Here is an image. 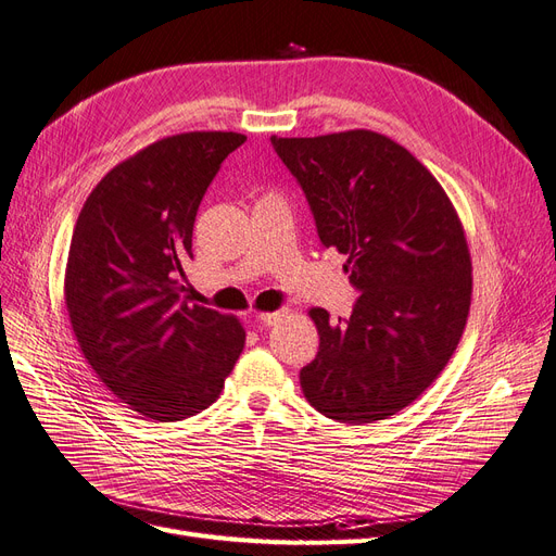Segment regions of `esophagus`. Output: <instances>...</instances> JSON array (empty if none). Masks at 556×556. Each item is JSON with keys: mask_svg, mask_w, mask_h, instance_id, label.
<instances>
[{"mask_svg": "<svg viewBox=\"0 0 556 556\" xmlns=\"http://www.w3.org/2000/svg\"><path fill=\"white\" fill-rule=\"evenodd\" d=\"M287 313L285 311H274V313H260L257 315V321L266 324V327H274V324H278Z\"/></svg>", "mask_w": 556, "mask_h": 556, "instance_id": "34e87169", "label": "esophagus"}]
</instances>
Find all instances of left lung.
Returning <instances> with one entry per match:
<instances>
[{
    "mask_svg": "<svg viewBox=\"0 0 556 556\" xmlns=\"http://www.w3.org/2000/svg\"><path fill=\"white\" fill-rule=\"evenodd\" d=\"M324 248L348 255L361 292L350 319L311 317L319 352L301 368L311 405L338 424L389 418L424 393L463 338L471 303L465 229L444 188L375 130L276 138Z\"/></svg>",
    "mask_w": 556,
    "mask_h": 556,
    "instance_id": "obj_1",
    "label": "left lung"
}]
</instances>
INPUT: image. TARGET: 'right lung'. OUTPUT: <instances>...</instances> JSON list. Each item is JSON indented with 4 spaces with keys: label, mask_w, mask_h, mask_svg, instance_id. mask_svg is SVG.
I'll return each mask as SVG.
<instances>
[{
    "label": "right lung",
    "mask_w": 556,
    "mask_h": 556,
    "mask_svg": "<svg viewBox=\"0 0 556 556\" xmlns=\"http://www.w3.org/2000/svg\"><path fill=\"white\" fill-rule=\"evenodd\" d=\"M241 132L163 138L112 167L71 239L64 299L103 384L151 420H181L220 395L243 350L237 317L184 299L193 225Z\"/></svg>",
    "instance_id": "1"
}]
</instances>
